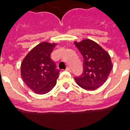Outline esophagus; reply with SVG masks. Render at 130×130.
<instances>
[{"mask_svg": "<svg viewBox=\"0 0 130 130\" xmlns=\"http://www.w3.org/2000/svg\"><path fill=\"white\" fill-rule=\"evenodd\" d=\"M66 70H68L69 72H71V68H70V67H68V68H66Z\"/></svg>", "mask_w": 130, "mask_h": 130, "instance_id": "1", "label": "esophagus"}]
</instances>
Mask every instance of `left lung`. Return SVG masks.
Masks as SVG:
<instances>
[{"mask_svg":"<svg viewBox=\"0 0 130 130\" xmlns=\"http://www.w3.org/2000/svg\"><path fill=\"white\" fill-rule=\"evenodd\" d=\"M74 45L83 56V72L74 77L77 84L86 90H95L102 86L109 76L112 65L109 54L90 39Z\"/></svg>","mask_w":130,"mask_h":130,"instance_id":"1","label":"left lung"}]
</instances>
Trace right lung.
I'll list each match as a JSON object with an SVG mask.
<instances>
[{
  "label": "right lung",
  "instance_id": "right-lung-1",
  "mask_svg": "<svg viewBox=\"0 0 130 130\" xmlns=\"http://www.w3.org/2000/svg\"><path fill=\"white\" fill-rule=\"evenodd\" d=\"M56 43L42 42L27 54L21 64V75L27 87L38 94L49 92L56 86L60 70L51 54Z\"/></svg>",
  "mask_w": 130,
  "mask_h": 130
}]
</instances>
